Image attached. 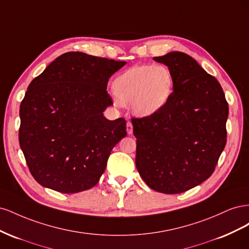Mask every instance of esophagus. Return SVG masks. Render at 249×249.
I'll use <instances>...</instances> for the list:
<instances>
[{
	"mask_svg": "<svg viewBox=\"0 0 249 249\" xmlns=\"http://www.w3.org/2000/svg\"><path fill=\"white\" fill-rule=\"evenodd\" d=\"M126 132L129 135L133 134V124L131 122H127L126 123Z\"/></svg>",
	"mask_w": 249,
	"mask_h": 249,
	"instance_id": "34e87169",
	"label": "esophagus"
}]
</instances>
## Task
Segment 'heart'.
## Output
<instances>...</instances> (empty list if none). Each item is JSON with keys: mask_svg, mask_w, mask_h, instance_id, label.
<instances>
[{"mask_svg": "<svg viewBox=\"0 0 249 249\" xmlns=\"http://www.w3.org/2000/svg\"><path fill=\"white\" fill-rule=\"evenodd\" d=\"M117 105H129L135 115L145 117L160 111L173 91V77L163 64L136 65L113 83Z\"/></svg>", "mask_w": 249, "mask_h": 249, "instance_id": "heart-1", "label": "heart"}]
</instances>
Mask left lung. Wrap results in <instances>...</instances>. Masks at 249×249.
Returning a JSON list of instances; mask_svg holds the SVG:
<instances>
[{
  "label": "left lung",
  "mask_w": 249,
  "mask_h": 249,
  "mask_svg": "<svg viewBox=\"0 0 249 249\" xmlns=\"http://www.w3.org/2000/svg\"><path fill=\"white\" fill-rule=\"evenodd\" d=\"M173 77L167 104L153 115L132 118L136 167L146 185L178 194L209 178L227 143L229 105L219 82L189 55L155 57Z\"/></svg>",
  "instance_id": "8db88e82"
}]
</instances>
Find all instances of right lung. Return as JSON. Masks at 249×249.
Returning a JSON list of instances; mask_svg holds the SVG:
<instances>
[{
	"instance_id": "1",
	"label": "right lung",
	"mask_w": 249,
	"mask_h": 249,
	"mask_svg": "<svg viewBox=\"0 0 249 249\" xmlns=\"http://www.w3.org/2000/svg\"><path fill=\"white\" fill-rule=\"evenodd\" d=\"M126 62L69 52L28 87L19 108V145L37 183L61 193L99 183L125 120H108L110 77Z\"/></svg>"
}]
</instances>
